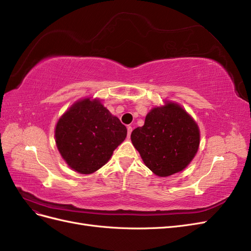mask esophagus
<instances>
[{
    "mask_svg": "<svg viewBox=\"0 0 251 251\" xmlns=\"http://www.w3.org/2000/svg\"><path fill=\"white\" fill-rule=\"evenodd\" d=\"M131 132H132V127H131L130 125H129V126H127V135H128V137L130 136Z\"/></svg>",
    "mask_w": 251,
    "mask_h": 251,
    "instance_id": "esophagus-1",
    "label": "esophagus"
}]
</instances>
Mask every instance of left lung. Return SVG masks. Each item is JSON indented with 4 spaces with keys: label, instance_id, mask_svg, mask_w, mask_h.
Instances as JSON below:
<instances>
[{
    "label": "left lung",
    "instance_id": "1",
    "mask_svg": "<svg viewBox=\"0 0 251 251\" xmlns=\"http://www.w3.org/2000/svg\"><path fill=\"white\" fill-rule=\"evenodd\" d=\"M199 129L179 105L167 103L153 108L143 127L131 133L134 148L153 173L160 177L180 172L195 156Z\"/></svg>",
    "mask_w": 251,
    "mask_h": 251
}]
</instances>
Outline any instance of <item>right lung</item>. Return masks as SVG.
Listing matches in <instances>:
<instances>
[{
    "mask_svg": "<svg viewBox=\"0 0 251 251\" xmlns=\"http://www.w3.org/2000/svg\"><path fill=\"white\" fill-rule=\"evenodd\" d=\"M126 135L125 125L100 101L90 99L73 105L55 129L61 156L81 174H91L106 164Z\"/></svg>",
    "mask_w": 251,
    "mask_h": 251,
    "instance_id": "obj_1",
    "label": "right lung"
}]
</instances>
